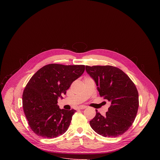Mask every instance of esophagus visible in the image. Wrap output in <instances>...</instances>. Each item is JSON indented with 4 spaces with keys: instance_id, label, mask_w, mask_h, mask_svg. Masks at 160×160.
Segmentation results:
<instances>
[{
    "instance_id": "esophagus-1",
    "label": "esophagus",
    "mask_w": 160,
    "mask_h": 160,
    "mask_svg": "<svg viewBox=\"0 0 160 160\" xmlns=\"http://www.w3.org/2000/svg\"><path fill=\"white\" fill-rule=\"evenodd\" d=\"M87 108V106H85V105H81V106H78V109H85V108Z\"/></svg>"
}]
</instances>
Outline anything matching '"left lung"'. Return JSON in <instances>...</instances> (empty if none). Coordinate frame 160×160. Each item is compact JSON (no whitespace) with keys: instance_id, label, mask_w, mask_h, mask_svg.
<instances>
[{"instance_id":"1","label":"left lung","mask_w":160,"mask_h":160,"mask_svg":"<svg viewBox=\"0 0 160 160\" xmlns=\"http://www.w3.org/2000/svg\"><path fill=\"white\" fill-rule=\"evenodd\" d=\"M97 85L99 95L111 102L106 116L96 111L90 125L105 138H116L132 125L138 111L139 94L133 82L122 70L112 66H85Z\"/></svg>"}]
</instances>
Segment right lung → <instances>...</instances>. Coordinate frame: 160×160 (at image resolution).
I'll list each match as a JSON object with an SVG mask.
<instances>
[{
  "label": "right lung",
  "mask_w": 160,
  "mask_h": 160,
  "mask_svg": "<svg viewBox=\"0 0 160 160\" xmlns=\"http://www.w3.org/2000/svg\"><path fill=\"white\" fill-rule=\"evenodd\" d=\"M85 71L84 65L49 64L30 78L22 93V106L31 129L38 136L55 138L68 130L76 110L58 106L59 98Z\"/></svg>",
  "instance_id": "1"
}]
</instances>
